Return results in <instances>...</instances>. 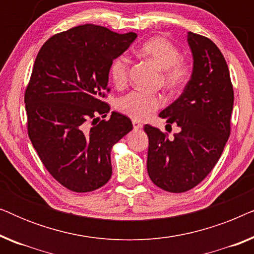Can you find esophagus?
Here are the masks:
<instances>
[{
  "instance_id": "esophagus-1",
  "label": "esophagus",
  "mask_w": 254,
  "mask_h": 254,
  "mask_svg": "<svg viewBox=\"0 0 254 254\" xmlns=\"http://www.w3.org/2000/svg\"><path fill=\"white\" fill-rule=\"evenodd\" d=\"M142 127H143V125H142L141 123H138V121H136V120H133V128H134V129H141Z\"/></svg>"
}]
</instances>
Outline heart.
Instances as JSON below:
<instances>
[{
  "label": "heart",
  "instance_id": "1",
  "mask_svg": "<svg viewBox=\"0 0 254 254\" xmlns=\"http://www.w3.org/2000/svg\"><path fill=\"white\" fill-rule=\"evenodd\" d=\"M142 57L150 60L159 70H163V79L172 89L180 88L189 78L187 65L180 60V52L171 41L156 37L142 45L138 50ZM130 60L126 54L119 55L110 65V75L118 88L127 83ZM159 96L142 91H133L117 102V110L133 120H144L162 106Z\"/></svg>",
  "mask_w": 254,
  "mask_h": 254
}]
</instances>
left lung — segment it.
I'll return each mask as SVG.
<instances>
[{"label": "left lung", "mask_w": 254, "mask_h": 254, "mask_svg": "<svg viewBox=\"0 0 254 254\" xmlns=\"http://www.w3.org/2000/svg\"><path fill=\"white\" fill-rule=\"evenodd\" d=\"M192 52L190 79L182 95L159 113L179 131L169 138L145 125L148 175L159 189L186 192L206 178L220 159L229 136L234 89L223 54L208 38L189 32Z\"/></svg>", "instance_id": "obj_1"}]
</instances>
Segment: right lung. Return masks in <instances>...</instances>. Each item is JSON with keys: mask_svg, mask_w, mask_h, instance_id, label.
I'll return each instance as SVG.
<instances>
[{"mask_svg": "<svg viewBox=\"0 0 254 254\" xmlns=\"http://www.w3.org/2000/svg\"><path fill=\"white\" fill-rule=\"evenodd\" d=\"M136 37L85 24L50 38L37 55L24 98L29 137L65 189L91 192L112 176L111 148L133 124L118 112L100 120L110 112L102 99L109 91L111 64Z\"/></svg>", "mask_w": 254, "mask_h": 254, "instance_id": "1", "label": "right lung"}]
</instances>
